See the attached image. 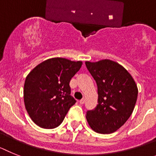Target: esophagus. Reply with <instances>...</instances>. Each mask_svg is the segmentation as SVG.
<instances>
[{
	"label": "esophagus",
	"instance_id": "obj_1",
	"mask_svg": "<svg viewBox=\"0 0 156 156\" xmlns=\"http://www.w3.org/2000/svg\"><path fill=\"white\" fill-rule=\"evenodd\" d=\"M79 102H80V104H85V102H86V100H85V98H82V100L79 101Z\"/></svg>",
	"mask_w": 156,
	"mask_h": 156
}]
</instances>
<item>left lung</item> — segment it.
<instances>
[{
	"instance_id": "8db88e82",
	"label": "left lung",
	"mask_w": 156,
	"mask_h": 156,
	"mask_svg": "<svg viewBox=\"0 0 156 156\" xmlns=\"http://www.w3.org/2000/svg\"><path fill=\"white\" fill-rule=\"evenodd\" d=\"M86 66L97 82L98 104L87 111L89 126L99 133H112L119 129L131 115L137 99L138 89L130 74L110 59Z\"/></svg>"
}]
</instances>
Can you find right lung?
Segmentation results:
<instances>
[{
  "label": "right lung",
  "instance_id": "right-lung-1",
  "mask_svg": "<svg viewBox=\"0 0 156 156\" xmlns=\"http://www.w3.org/2000/svg\"><path fill=\"white\" fill-rule=\"evenodd\" d=\"M82 62L52 58L31 70L24 84L26 109L34 122L44 129H54L63 121L76 101L70 96V82Z\"/></svg>",
  "mask_w": 156,
  "mask_h": 156
}]
</instances>
